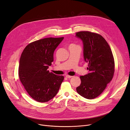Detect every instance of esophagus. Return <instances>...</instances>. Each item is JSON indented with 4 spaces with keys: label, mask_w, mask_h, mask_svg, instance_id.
I'll list each match as a JSON object with an SVG mask.
<instances>
[{
    "label": "esophagus",
    "mask_w": 130,
    "mask_h": 130,
    "mask_svg": "<svg viewBox=\"0 0 130 130\" xmlns=\"http://www.w3.org/2000/svg\"><path fill=\"white\" fill-rule=\"evenodd\" d=\"M66 77L67 78H71V77H72L73 76H70V75H66Z\"/></svg>",
    "instance_id": "34e87169"
}]
</instances>
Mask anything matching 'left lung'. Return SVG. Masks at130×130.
Masks as SVG:
<instances>
[{
    "instance_id": "8db88e82",
    "label": "left lung",
    "mask_w": 130,
    "mask_h": 130,
    "mask_svg": "<svg viewBox=\"0 0 130 130\" xmlns=\"http://www.w3.org/2000/svg\"><path fill=\"white\" fill-rule=\"evenodd\" d=\"M76 37L82 41L84 60L88 63L87 74L80 76L77 92L88 99L102 93L114 76L115 63L111 49L105 39L97 33L81 31Z\"/></svg>"
}]
</instances>
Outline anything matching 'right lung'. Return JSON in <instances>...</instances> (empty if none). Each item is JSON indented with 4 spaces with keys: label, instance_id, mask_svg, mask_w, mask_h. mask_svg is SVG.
Wrapping results in <instances>:
<instances>
[{
    "label": "right lung",
    "instance_id": "obj_1",
    "mask_svg": "<svg viewBox=\"0 0 130 130\" xmlns=\"http://www.w3.org/2000/svg\"><path fill=\"white\" fill-rule=\"evenodd\" d=\"M64 37L47 38L30 43L20 57L19 75L30 96L44 103L57 94L64 76L48 71L54 61V53Z\"/></svg>",
    "mask_w": 130,
    "mask_h": 130
}]
</instances>
